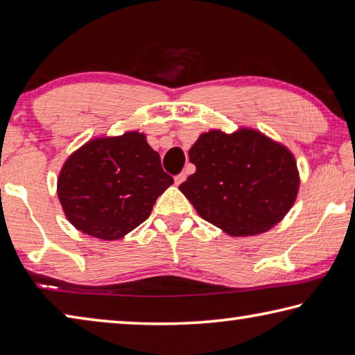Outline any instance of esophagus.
Masks as SVG:
<instances>
[{
    "mask_svg": "<svg viewBox=\"0 0 355 355\" xmlns=\"http://www.w3.org/2000/svg\"><path fill=\"white\" fill-rule=\"evenodd\" d=\"M185 179H187V173H181L174 178V182H176V185H179V184H182Z\"/></svg>",
    "mask_w": 355,
    "mask_h": 355,
    "instance_id": "esophagus-1",
    "label": "esophagus"
}]
</instances>
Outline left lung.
<instances>
[{
    "instance_id": "left-lung-1",
    "label": "left lung",
    "mask_w": 355,
    "mask_h": 355,
    "mask_svg": "<svg viewBox=\"0 0 355 355\" xmlns=\"http://www.w3.org/2000/svg\"><path fill=\"white\" fill-rule=\"evenodd\" d=\"M196 171L179 185L198 215L234 237L276 226L300 190L295 155L254 129L209 130L189 151Z\"/></svg>"
}]
</instances>
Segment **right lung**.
I'll return each instance as SVG.
<instances>
[{"label": "right lung", "mask_w": 355, "mask_h": 355, "mask_svg": "<svg viewBox=\"0 0 355 355\" xmlns=\"http://www.w3.org/2000/svg\"><path fill=\"white\" fill-rule=\"evenodd\" d=\"M171 184L145 134L130 130L74 151L59 173L58 196L78 231L110 241L141 225Z\"/></svg>", "instance_id": "right-lung-1"}]
</instances>
